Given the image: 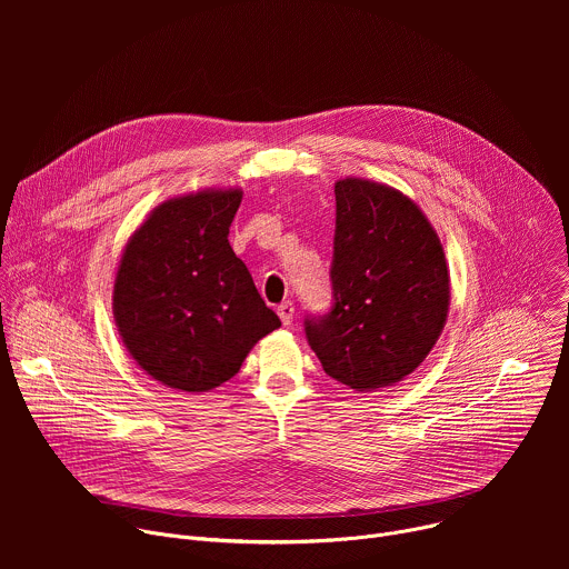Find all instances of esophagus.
I'll use <instances>...</instances> for the list:
<instances>
[{"label": "esophagus", "mask_w": 569, "mask_h": 569, "mask_svg": "<svg viewBox=\"0 0 569 569\" xmlns=\"http://www.w3.org/2000/svg\"><path fill=\"white\" fill-rule=\"evenodd\" d=\"M277 315L281 317L283 327H290V323H292V317H295V303H292V301H283V303H279Z\"/></svg>", "instance_id": "obj_1"}]
</instances>
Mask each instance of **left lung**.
<instances>
[{
  "label": "left lung",
  "instance_id": "8db88e82",
  "mask_svg": "<svg viewBox=\"0 0 569 569\" xmlns=\"http://www.w3.org/2000/svg\"><path fill=\"white\" fill-rule=\"evenodd\" d=\"M333 308L306 317V338L323 371L356 391L391 387L437 345L450 306L443 246L398 189L336 182Z\"/></svg>",
  "mask_w": 569,
  "mask_h": 569
}]
</instances>
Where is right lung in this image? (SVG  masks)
<instances>
[{
  "instance_id": "1",
  "label": "right lung",
  "mask_w": 569,
  "mask_h": 569,
  "mask_svg": "<svg viewBox=\"0 0 569 569\" xmlns=\"http://www.w3.org/2000/svg\"><path fill=\"white\" fill-rule=\"evenodd\" d=\"M240 200V189L169 198L121 254L112 292L119 336L132 360L171 389L220 387L281 327L227 240Z\"/></svg>"
}]
</instances>
